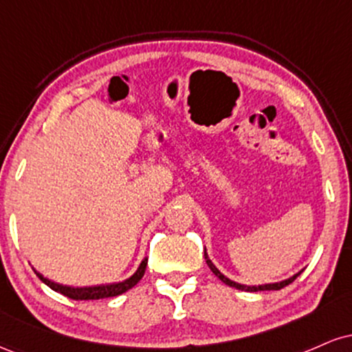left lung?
Instances as JSON below:
<instances>
[{
	"label": "left lung",
	"mask_w": 352,
	"mask_h": 352,
	"mask_svg": "<svg viewBox=\"0 0 352 352\" xmlns=\"http://www.w3.org/2000/svg\"><path fill=\"white\" fill-rule=\"evenodd\" d=\"M205 260H207V265H208V268L212 270L213 274H215L217 278H220V280L223 281L225 285L232 286V288L241 289V292H250V293H254V292H272V289H281V288H285L286 285H289V283H293L294 280H296V278L300 276L301 272H302V270H301V272H298L296 274H293V276H292V278H288V280H283V281H278V283H266V285L248 286V285H241V283H236V281L230 280V278L225 276V274L221 273L220 270H218L215 265H213V261L210 260V258H208V254H207V250H205Z\"/></svg>",
	"instance_id": "obj_1"
}]
</instances>
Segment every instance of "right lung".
<instances>
[{
  "instance_id": "1",
  "label": "right lung",
  "mask_w": 352,
  "mask_h": 352,
  "mask_svg": "<svg viewBox=\"0 0 352 352\" xmlns=\"http://www.w3.org/2000/svg\"><path fill=\"white\" fill-rule=\"evenodd\" d=\"M145 268H147V258H144L142 261H140L139 268L135 270V273L132 274V276H129L127 280L124 281H119V283H107V285H96V286H67V285H60V283H56L50 280V278H46L44 274H41L39 272L34 273L38 274V278L41 280L44 285L50 286L51 289H54V292H58L60 294H64V296L71 298V300H102V298H114V296H119V294H122L125 292H129L131 288H134V286L142 280L144 273H145Z\"/></svg>"
}]
</instances>
